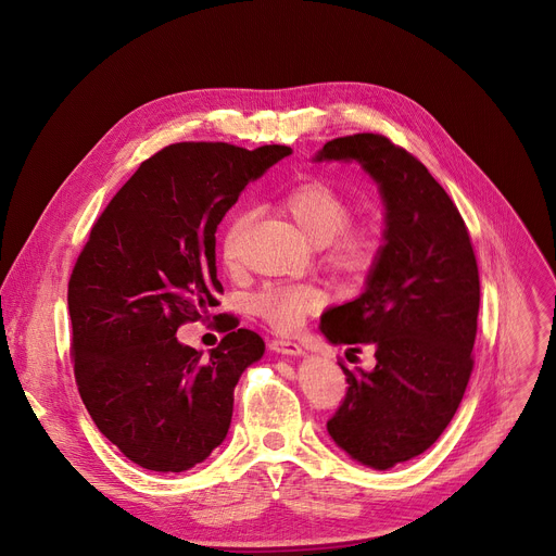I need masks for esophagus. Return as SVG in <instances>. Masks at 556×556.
I'll use <instances>...</instances> for the list:
<instances>
[{"label": "esophagus", "instance_id": "esophagus-1", "mask_svg": "<svg viewBox=\"0 0 556 556\" xmlns=\"http://www.w3.org/2000/svg\"><path fill=\"white\" fill-rule=\"evenodd\" d=\"M269 349L276 351V353H282V355H301L303 353L301 343L289 341V339H271L269 341Z\"/></svg>", "mask_w": 556, "mask_h": 556}]
</instances>
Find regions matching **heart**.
<instances>
[{
    "label": "heart",
    "mask_w": 556,
    "mask_h": 556,
    "mask_svg": "<svg viewBox=\"0 0 556 556\" xmlns=\"http://www.w3.org/2000/svg\"><path fill=\"white\" fill-rule=\"evenodd\" d=\"M280 203L312 242L328 244V260L337 271L357 278L378 262L382 249L380 232L366 224H351L353 205L334 185L303 180L289 188ZM249 222L251 213L242 210L226 226L222 257L228 267L237 264V251ZM319 303V289L305 282H267L251 296L253 312L280 332L294 330Z\"/></svg>",
    "instance_id": "b5f03b06"
}]
</instances>
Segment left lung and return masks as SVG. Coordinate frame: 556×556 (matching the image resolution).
<instances>
[{
    "instance_id": "obj_1",
    "label": "left lung",
    "mask_w": 556,
    "mask_h": 556,
    "mask_svg": "<svg viewBox=\"0 0 556 556\" xmlns=\"http://www.w3.org/2000/svg\"><path fill=\"white\" fill-rule=\"evenodd\" d=\"M316 161H357L380 185L384 247L364 294L324 314L332 343L376 346V368L341 364L346 395L328 420L339 447L387 470L441 437L472 374L480 271L453 199L416 155L378 134L326 142Z\"/></svg>"
}]
</instances>
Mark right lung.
<instances>
[{
    "mask_svg": "<svg viewBox=\"0 0 556 556\" xmlns=\"http://www.w3.org/2000/svg\"><path fill=\"white\" fill-rule=\"evenodd\" d=\"M289 153L282 144H169L124 182L78 253L67 285L76 387L99 432L142 468L182 472L228 434L235 384L264 341L219 314L226 334L205 357L176 330L207 321L219 305L217 226Z\"/></svg>",
    "mask_w": 556,
    "mask_h": 556,
    "instance_id": "right-lung-1",
    "label": "right lung"
}]
</instances>
